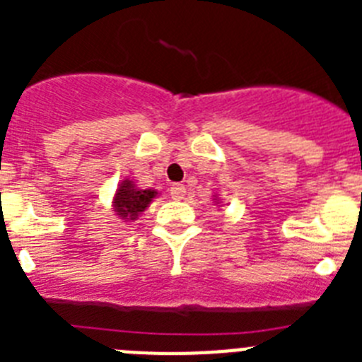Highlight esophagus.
I'll list each match as a JSON object with an SVG mask.
<instances>
[{
    "mask_svg": "<svg viewBox=\"0 0 362 362\" xmlns=\"http://www.w3.org/2000/svg\"><path fill=\"white\" fill-rule=\"evenodd\" d=\"M185 194H187V188H185V185H172L170 187L172 199H175V201L183 199Z\"/></svg>",
    "mask_w": 362,
    "mask_h": 362,
    "instance_id": "obj_1",
    "label": "esophagus"
}]
</instances>
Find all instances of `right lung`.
Listing matches in <instances>:
<instances>
[{"label":"right lung","mask_w":362,"mask_h":362,"mask_svg":"<svg viewBox=\"0 0 362 362\" xmlns=\"http://www.w3.org/2000/svg\"><path fill=\"white\" fill-rule=\"evenodd\" d=\"M158 192L152 190V188H137L134 181L130 179H124L121 181V185L117 187L116 196H114V212L124 221H136L139 217V214L145 212L146 206L152 203V199L156 197Z\"/></svg>","instance_id":"add662e5"}]
</instances>
